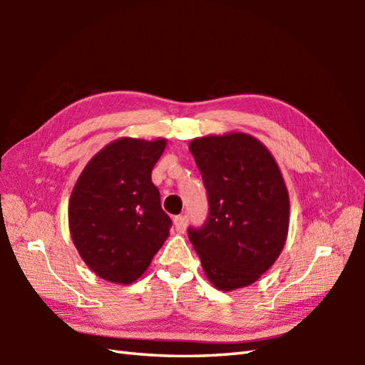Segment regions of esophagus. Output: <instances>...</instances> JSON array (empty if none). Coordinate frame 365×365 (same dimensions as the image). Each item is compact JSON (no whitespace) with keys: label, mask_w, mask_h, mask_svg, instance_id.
<instances>
[{"label":"esophagus","mask_w":365,"mask_h":365,"mask_svg":"<svg viewBox=\"0 0 365 365\" xmlns=\"http://www.w3.org/2000/svg\"><path fill=\"white\" fill-rule=\"evenodd\" d=\"M187 222H188L187 215L174 216V226L177 232H185V229H187Z\"/></svg>","instance_id":"1"}]
</instances>
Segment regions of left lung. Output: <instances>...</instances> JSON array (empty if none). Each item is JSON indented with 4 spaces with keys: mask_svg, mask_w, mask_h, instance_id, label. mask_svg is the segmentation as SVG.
<instances>
[{
    "mask_svg": "<svg viewBox=\"0 0 365 365\" xmlns=\"http://www.w3.org/2000/svg\"><path fill=\"white\" fill-rule=\"evenodd\" d=\"M208 215L188 238L216 289L250 285L273 265L289 232V192L273 155L245 133L192 139Z\"/></svg>",
    "mask_w": 365,
    "mask_h": 365,
    "instance_id": "left-lung-1",
    "label": "left lung"
}]
</instances>
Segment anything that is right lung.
<instances>
[{
  "instance_id": "1",
  "label": "right lung",
  "mask_w": 365,
  "mask_h": 365,
  "mask_svg": "<svg viewBox=\"0 0 365 365\" xmlns=\"http://www.w3.org/2000/svg\"><path fill=\"white\" fill-rule=\"evenodd\" d=\"M166 139L122 138L84 168L68 202V227L81 259L100 277L131 284L169 235L152 169Z\"/></svg>"
}]
</instances>
